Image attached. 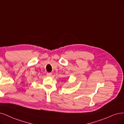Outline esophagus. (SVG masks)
Listing matches in <instances>:
<instances>
[{"instance_id": "34e87169", "label": "esophagus", "mask_w": 124, "mask_h": 124, "mask_svg": "<svg viewBox=\"0 0 124 124\" xmlns=\"http://www.w3.org/2000/svg\"><path fill=\"white\" fill-rule=\"evenodd\" d=\"M47 76L48 77H51L52 76V73H47Z\"/></svg>"}]
</instances>
